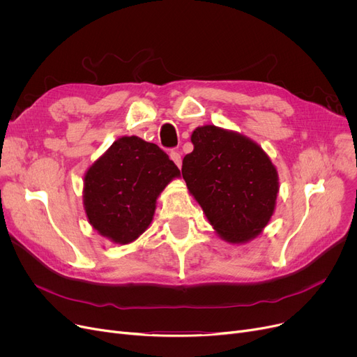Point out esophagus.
<instances>
[{
  "mask_svg": "<svg viewBox=\"0 0 357 357\" xmlns=\"http://www.w3.org/2000/svg\"><path fill=\"white\" fill-rule=\"evenodd\" d=\"M169 156H171V159L176 163V166H181L182 165V158H181V153L176 152V150H172L171 153H169Z\"/></svg>",
  "mask_w": 357,
  "mask_h": 357,
  "instance_id": "obj_1",
  "label": "esophagus"
}]
</instances>
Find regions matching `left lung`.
Here are the masks:
<instances>
[{
	"mask_svg": "<svg viewBox=\"0 0 357 357\" xmlns=\"http://www.w3.org/2000/svg\"><path fill=\"white\" fill-rule=\"evenodd\" d=\"M182 176L213 229L229 243H246L266 227L279 191L278 172L257 143L215 126L191 136Z\"/></svg>",
	"mask_w": 357,
	"mask_h": 357,
	"instance_id": "8db88e82",
	"label": "left lung"
}]
</instances>
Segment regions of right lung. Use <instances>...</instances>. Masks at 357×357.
<instances>
[{
  "instance_id": "right-lung-1",
  "label": "right lung",
  "mask_w": 357,
  "mask_h": 357,
  "mask_svg": "<svg viewBox=\"0 0 357 357\" xmlns=\"http://www.w3.org/2000/svg\"><path fill=\"white\" fill-rule=\"evenodd\" d=\"M178 176V166L158 144L137 136L116 140L84 178L89 224L112 243L135 241L152 222L159 194Z\"/></svg>"
}]
</instances>
